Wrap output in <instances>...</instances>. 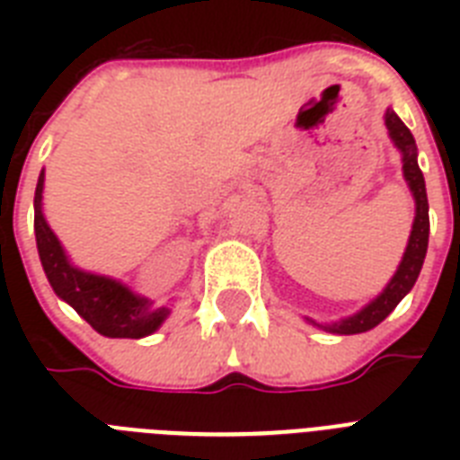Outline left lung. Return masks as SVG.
I'll return each instance as SVG.
<instances>
[{"label":"left lung","instance_id":"8db88e82","mask_svg":"<svg viewBox=\"0 0 460 460\" xmlns=\"http://www.w3.org/2000/svg\"><path fill=\"white\" fill-rule=\"evenodd\" d=\"M385 126L389 131V138L396 146V150L401 153V164H403V179H406L408 188H411V195L415 200V219L413 229H411V236H408V245L403 251V258H401L396 272L389 279L382 294L375 296L367 305H363L358 313L349 314V317H341L336 322H320L305 320L313 324V327H320L329 334H363V332H370L385 320L386 314L392 313L394 307L399 305L403 298L408 296V291L415 287L418 281V274L422 270V262H425V252H428V238H429V205H428V190H425V179H422L420 166H418V146H415L413 133L408 131V126L396 117V111L386 110L385 114Z\"/></svg>","mask_w":460,"mask_h":460}]
</instances>
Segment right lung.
Segmentation results:
<instances>
[{
    "label": "right lung",
    "instance_id": "right-lung-1",
    "mask_svg": "<svg viewBox=\"0 0 460 460\" xmlns=\"http://www.w3.org/2000/svg\"><path fill=\"white\" fill-rule=\"evenodd\" d=\"M42 190H45V169L40 172L38 188H35V241H38L40 262L54 294L74 307L102 336L143 339L155 334L172 313L169 305L157 307L155 301L136 294L119 279L75 267L52 226L47 224L42 212Z\"/></svg>",
    "mask_w": 460,
    "mask_h": 460
}]
</instances>
